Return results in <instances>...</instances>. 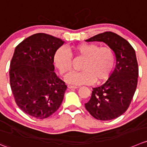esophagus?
Returning <instances> with one entry per match:
<instances>
[{
  "mask_svg": "<svg viewBox=\"0 0 147 147\" xmlns=\"http://www.w3.org/2000/svg\"><path fill=\"white\" fill-rule=\"evenodd\" d=\"M67 87L68 88H69V89H77V88H79V87L75 86V85H68Z\"/></svg>",
  "mask_w": 147,
  "mask_h": 147,
  "instance_id": "34e87169",
  "label": "esophagus"
}]
</instances>
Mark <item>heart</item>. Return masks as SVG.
<instances>
[{
    "label": "heart",
    "instance_id": "b5f03b06",
    "mask_svg": "<svg viewBox=\"0 0 147 147\" xmlns=\"http://www.w3.org/2000/svg\"><path fill=\"white\" fill-rule=\"evenodd\" d=\"M74 55L83 58L81 72L72 74L67 78L69 83L88 85L100 83L110 75L116 62V54L108 47H100L96 44L82 43L72 48ZM54 62L61 74L67 76L72 71V62L69 54L64 49L56 52Z\"/></svg>",
    "mask_w": 147,
    "mask_h": 147
}]
</instances>
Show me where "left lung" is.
Segmentation results:
<instances>
[{
  "label": "left lung",
  "instance_id": "left-lung-1",
  "mask_svg": "<svg viewBox=\"0 0 147 147\" xmlns=\"http://www.w3.org/2000/svg\"><path fill=\"white\" fill-rule=\"evenodd\" d=\"M86 42L108 45L116 54V65L103 85L92 88L85 108L98 120L116 119L126 111L137 86L139 67L135 50L128 41L111 31L97 34Z\"/></svg>",
  "mask_w": 147,
  "mask_h": 147
}]
</instances>
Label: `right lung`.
I'll use <instances>...</instances> for the list:
<instances>
[{
  "label": "right lung",
  "instance_id": "add662e5",
  "mask_svg": "<svg viewBox=\"0 0 147 147\" xmlns=\"http://www.w3.org/2000/svg\"><path fill=\"white\" fill-rule=\"evenodd\" d=\"M64 41L44 33L30 36L16 47L10 64V85L17 105L38 119L56 112L67 90L55 72L54 57Z\"/></svg>",
  "mask_w": 147,
  "mask_h": 147
}]
</instances>
